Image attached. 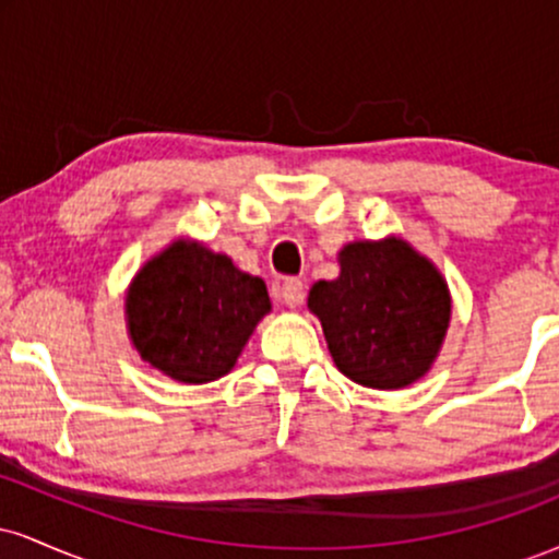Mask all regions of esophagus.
Segmentation results:
<instances>
[{
	"instance_id": "obj_1",
	"label": "esophagus",
	"mask_w": 559,
	"mask_h": 559,
	"mask_svg": "<svg viewBox=\"0 0 559 559\" xmlns=\"http://www.w3.org/2000/svg\"><path fill=\"white\" fill-rule=\"evenodd\" d=\"M278 299L281 305L286 307H299L301 301H305V284H301L299 278H286L284 284H281Z\"/></svg>"
}]
</instances>
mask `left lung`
Listing matches in <instances>:
<instances>
[{
  "instance_id": "left-lung-1",
  "label": "left lung",
  "mask_w": 559,
  "mask_h": 559,
  "mask_svg": "<svg viewBox=\"0 0 559 559\" xmlns=\"http://www.w3.org/2000/svg\"><path fill=\"white\" fill-rule=\"evenodd\" d=\"M336 281H318L307 307L320 318L336 368L368 389H404L431 370L452 297L433 262L407 241H352Z\"/></svg>"
}]
</instances>
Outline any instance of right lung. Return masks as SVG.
Here are the masks:
<instances>
[{
	"instance_id": "obj_1",
	"label": "right lung",
	"mask_w": 559,
	"mask_h": 559,
	"mask_svg": "<svg viewBox=\"0 0 559 559\" xmlns=\"http://www.w3.org/2000/svg\"><path fill=\"white\" fill-rule=\"evenodd\" d=\"M267 312L265 281L186 239L146 262L126 294L128 336L141 360L181 383L230 373Z\"/></svg>"
}]
</instances>
